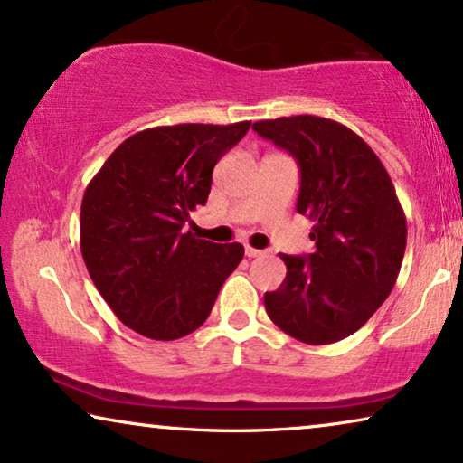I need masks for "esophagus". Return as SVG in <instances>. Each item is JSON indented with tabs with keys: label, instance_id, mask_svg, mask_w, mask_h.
<instances>
[{
	"label": "esophagus",
	"instance_id": "obj_1",
	"mask_svg": "<svg viewBox=\"0 0 463 463\" xmlns=\"http://www.w3.org/2000/svg\"><path fill=\"white\" fill-rule=\"evenodd\" d=\"M262 254H264L262 250L251 248V245H248V248H245V256H248V258H258V256H262Z\"/></svg>",
	"mask_w": 463,
	"mask_h": 463
}]
</instances>
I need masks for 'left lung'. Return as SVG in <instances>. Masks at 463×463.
Instances as JSON below:
<instances>
[{
  "label": "left lung",
  "instance_id": "1",
  "mask_svg": "<svg viewBox=\"0 0 463 463\" xmlns=\"http://www.w3.org/2000/svg\"><path fill=\"white\" fill-rule=\"evenodd\" d=\"M251 128L298 160L296 209L316 222L313 254H281L288 273L264 294L269 317L300 343L347 338L385 303L402 267L406 218L392 177L341 122L303 114Z\"/></svg>",
  "mask_w": 463,
  "mask_h": 463
}]
</instances>
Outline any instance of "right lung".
<instances>
[{"label": "right lung", "instance_id": "obj_1", "mask_svg": "<svg viewBox=\"0 0 463 463\" xmlns=\"http://www.w3.org/2000/svg\"><path fill=\"white\" fill-rule=\"evenodd\" d=\"M251 122L154 127L122 141L84 190L80 250L99 294L128 328L174 341L205 322L241 243L182 228L205 205L215 163Z\"/></svg>", "mask_w": 463, "mask_h": 463}]
</instances>
